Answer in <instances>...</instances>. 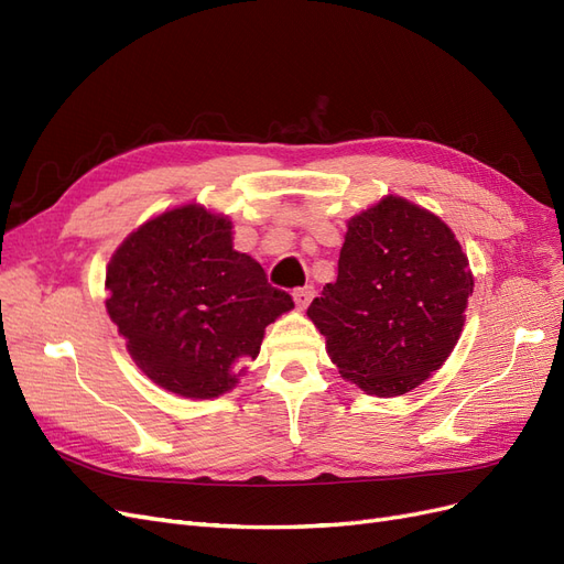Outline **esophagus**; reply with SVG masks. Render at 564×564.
Here are the masks:
<instances>
[{
    "label": "esophagus",
    "mask_w": 564,
    "mask_h": 564,
    "mask_svg": "<svg viewBox=\"0 0 564 564\" xmlns=\"http://www.w3.org/2000/svg\"><path fill=\"white\" fill-rule=\"evenodd\" d=\"M294 303H296V308L299 311H305L308 308V303L313 301V296H315V286H301V289H294Z\"/></svg>",
    "instance_id": "esophagus-1"
}]
</instances>
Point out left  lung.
I'll list each match as a JSON object with an SVG mask.
<instances>
[{
  "instance_id": "obj_1",
  "label": "left lung",
  "mask_w": 564,
  "mask_h": 564,
  "mask_svg": "<svg viewBox=\"0 0 564 564\" xmlns=\"http://www.w3.org/2000/svg\"><path fill=\"white\" fill-rule=\"evenodd\" d=\"M470 294L468 256L449 226L388 195L348 220L338 278L308 317L340 377L369 395L395 398L445 365Z\"/></svg>"
}]
</instances>
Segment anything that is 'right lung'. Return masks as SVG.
Returning a JSON list of instances; mask_svg holds the SVG:
<instances>
[{
    "label": "right lung",
    "mask_w": 564,
    "mask_h": 564,
    "mask_svg": "<svg viewBox=\"0 0 564 564\" xmlns=\"http://www.w3.org/2000/svg\"><path fill=\"white\" fill-rule=\"evenodd\" d=\"M106 308L145 377L181 398L230 390L232 365L261 350L265 327L294 301L232 249V224L199 204L164 212L117 247Z\"/></svg>",
    "instance_id": "1"
}]
</instances>
